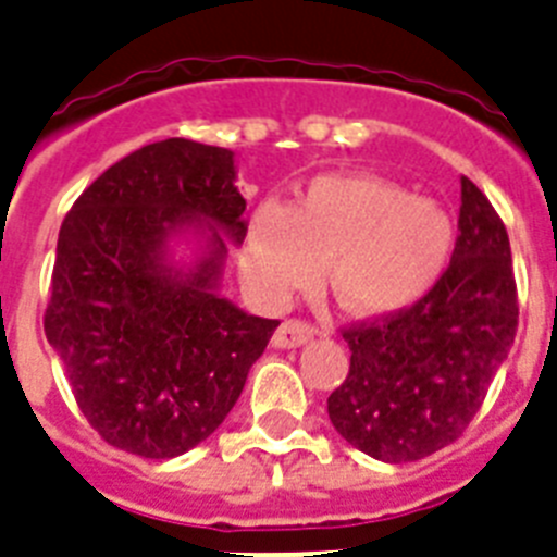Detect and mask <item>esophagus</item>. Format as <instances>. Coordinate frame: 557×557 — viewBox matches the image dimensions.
<instances>
[{"mask_svg": "<svg viewBox=\"0 0 557 557\" xmlns=\"http://www.w3.org/2000/svg\"><path fill=\"white\" fill-rule=\"evenodd\" d=\"M313 335H315V327L288 319V322H283L277 330H274L272 347L274 349H297V347H302V344H308Z\"/></svg>", "mask_w": 557, "mask_h": 557, "instance_id": "obj_1", "label": "esophagus"}]
</instances>
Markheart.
Masks as SVG:
<instances>
[{
    "label": "heart",
    "instance_id": "obj_1",
    "mask_svg": "<svg viewBox=\"0 0 557 557\" xmlns=\"http://www.w3.org/2000/svg\"><path fill=\"white\" fill-rule=\"evenodd\" d=\"M449 210L377 174H319L290 208L260 205L242 242V280L263 308H283L322 277L360 319L410 310L455 252Z\"/></svg>",
    "mask_w": 557,
    "mask_h": 557
}]
</instances>
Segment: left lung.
<instances>
[{"label":"left lung","instance_id":"1","mask_svg":"<svg viewBox=\"0 0 557 557\" xmlns=\"http://www.w3.org/2000/svg\"><path fill=\"white\" fill-rule=\"evenodd\" d=\"M458 242L422 302L344 333L349 374L327 399L341 438L383 463L447 447L472 422L508 358L519 324L505 224L460 177Z\"/></svg>","mask_w":557,"mask_h":557}]
</instances>
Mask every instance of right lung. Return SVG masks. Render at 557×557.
<instances>
[{
	"mask_svg": "<svg viewBox=\"0 0 557 557\" xmlns=\"http://www.w3.org/2000/svg\"><path fill=\"white\" fill-rule=\"evenodd\" d=\"M235 152L166 138L99 174L58 235L44 333L108 444L177 458L216 433L280 322L222 297L247 199Z\"/></svg>",
	"mask_w": 557,
	"mask_h": 557,
	"instance_id": "add662e5",
	"label": "right lung"
}]
</instances>
